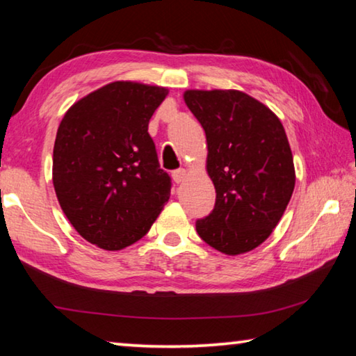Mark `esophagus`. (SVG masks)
<instances>
[{"instance_id": "34e87169", "label": "esophagus", "mask_w": 356, "mask_h": 356, "mask_svg": "<svg viewBox=\"0 0 356 356\" xmlns=\"http://www.w3.org/2000/svg\"><path fill=\"white\" fill-rule=\"evenodd\" d=\"M185 176H186V171L185 170H176V171L172 172V179H174V182H176V184L184 182Z\"/></svg>"}]
</instances>
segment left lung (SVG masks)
Listing matches in <instances>:
<instances>
[{"instance_id":"1","label":"left lung","mask_w":356,"mask_h":356,"mask_svg":"<svg viewBox=\"0 0 356 356\" xmlns=\"http://www.w3.org/2000/svg\"><path fill=\"white\" fill-rule=\"evenodd\" d=\"M184 100L207 140V174L216 191L212 213L196 221L200 237L227 256L257 248L291 201L295 168L278 116L236 89H188Z\"/></svg>"}]
</instances>
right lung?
Wrapping results in <instances>:
<instances>
[{"mask_svg":"<svg viewBox=\"0 0 356 356\" xmlns=\"http://www.w3.org/2000/svg\"><path fill=\"white\" fill-rule=\"evenodd\" d=\"M168 89L113 81L72 105L53 147V185L80 236L106 251L134 245L170 200L147 127Z\"/></svg>","mask_w":356,"mask_h":356,"instance_id":"right-lung-1","label":"right lung"}]
</instances>
